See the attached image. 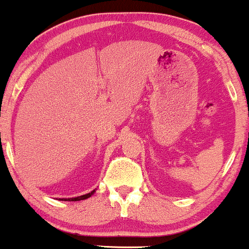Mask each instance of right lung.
<instances>
[{
    "mask_svg": "<svg viewBox=\"0 0 249 249\" xmlns=\"http://www.w3.org/2000/svg\"><path fill=\"white\" fill-rule=\"evenodd\" d=\"M94 191L95 190H93L92 193H89V194H86V195H83V196H78V197H73V198H61V200H65V201H81V200H86V198H88V197H90V196L93 195V194H94Z\"/></svg>",
    "mask_w": 249,
    "mask_h": 249,
    "instance_id": "right-lung-1",
    "label": "right lung"
}]
</instances>
